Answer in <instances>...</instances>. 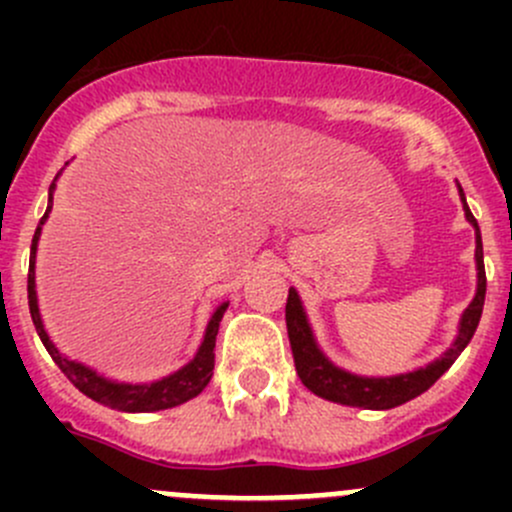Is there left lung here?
Segmentation results:
<instances>
[{"instance_id":"obj_1","label":"left lung","mask_w":512,"mask_h":512,"mask_svg":"<svg viewBox=\"0 0 512 512\" xmlns=\"http://www.w3.org/2000/svg\"><path fill=\"white\" fill-rule=\"evenodd\" d=\"M458 195H461L463 213L466 220L476 230V270H478V285H476V297L473 302L463 309L461 322H458V334L453 339L451 347L446 349L438 359H433L431 364L421 366V369L406 371V374L396 376H359L352 371L342 369V366L334 364L327 354L319 349L317 339H314L312 324H309L307 312H304V304L299 299L297 289L289 287L287 307H285V319H287V334H289V347H292L294 366H297V374L302 379V384L307 386L312 394L322 396V399L334 401V404L342 406H356V409H371V411H386L394 409V406L406 404V401L416 399L423 391L431 389L448 369H451L453 361L461 356L463 349L468 347V342L476 334L480 314H483V302H485V267H483V242H480V227L473 218V213L468 210L466 195L463 188L458 185Z\"/></svg>"}]
</instances>
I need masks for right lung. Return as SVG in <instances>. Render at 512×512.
<instances>
[{"label": "right lung", "instance_id": "add662e5", "mask_svg": "<svg viewBox=\"0 0 512 512\" xmlns=\"http://www.w3.org/2000/svg\"><path fill=\"white\" fill-rule=\"evenodd\" d=\"M56 180L49 185V205H46V213L41 218L39 227L34 232L32 240V255H29V282H27V292H29V312H32V322L36 327V334H39L41 344L46 347V352L51 354V359L56 361L61 371L66 374V379L86 394L89 399L98 401V404L108 406V409L116 411H126V414H148V411H163V409H173V406L185 404V401L195 399L205 386L210 384L213 379V366H215V337H218L220 329V319H223L227 304L230 302H220L215 307V312L210 314V322L205 327L203 342H200L198 352H195L193 359L188 361L185 366H180L178 371L173 374L163 376L158 381H148V384H128V381H116L108 379V376L98 374L96 369L91 366L81 364V361L69 359L64 352H59L54 342H51L49 332L44 329V322H41V312H39V297H36V247H39V237H41V225L46 223L51 213V203H54V190H56Z\"/></svg>", "mask_w": 512, "mask_h": 512}]
</instances>
